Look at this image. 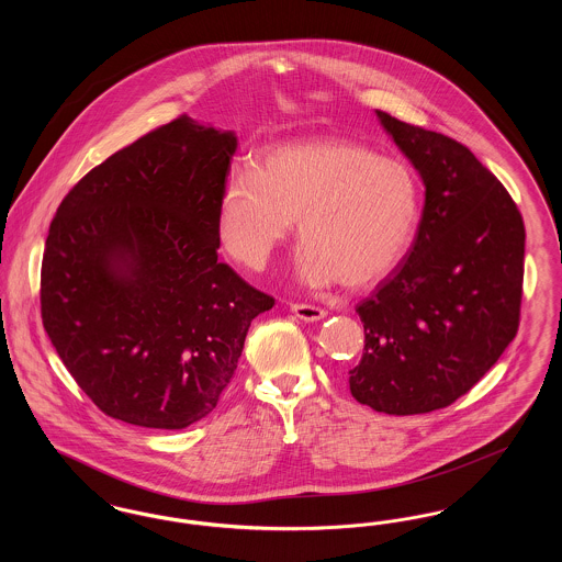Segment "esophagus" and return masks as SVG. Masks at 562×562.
<instances>
[{
    "instance_id": "1",
    "label": "esophagus",
    "mask_w": 562,
    "mask_h": 562,
    "mask_svg": "<svg viewBox=\"0 0 562 562\" xmlns=\"http://www.w3.org/2000/svg\"><path fill=\"white\" fill-rule=\"evenodd\" d=\"M291 312H293L299 321L305 322H318L326 316V312L321 310V307H316V305H303V303H293V305H291Z\"/></svg>"
}]
</instances>
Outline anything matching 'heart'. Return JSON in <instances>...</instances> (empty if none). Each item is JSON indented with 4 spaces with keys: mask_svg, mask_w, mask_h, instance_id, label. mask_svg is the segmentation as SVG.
<instances>
[{
    "mask_svg": "<svg viewBox=\"0 0 562 562\" xmlns=\"http://www.w3.org/2000/svg\"><path fill=\"white\" fill-rule=\"evenodd\" d=\"M296 221V273L307 286L358 289L406 257L419 223L413 170L344 138L268 149L221 195L218 238L248 269H263Z\"/></svg>",
    "mask_w": 562,
    "mask_h": 562,
    "instance_id": "b5f03b06",
    "label": "heart"
}]
</instances>
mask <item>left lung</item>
Instances as JSON below:
<instances>
[{"mask_svg":"<svg viewBox=\"0 0 562 562\" xmlns=\"http://www.w3.org/2000/svg\"><path fill=\"white\" fill-rule=\"evenodd\" d=\"M374 113L419 172L426 204L408 257L356 307L364 353L349 390L379 413L419 415L472 390L516 337L525 225L468 147Z\"/></svg>","mask_w":562,"mask_h":562,"instance_id":"obj_1","label":"left lung"}]
</instances>
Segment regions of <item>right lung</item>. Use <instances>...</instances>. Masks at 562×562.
I'll return each instance as SVG.
<instances>
[{"instance_id":"right-lung-1","label":"right lung","mask_w":562,"mask_h":562,"mask_svg":"<svg viewBox=\"0 0 562 562\" xmlns=\"http://www.w3.org/2000/svg\"><path fill=\"white\" fill-rule=\"evenodd\" d=\"M238 136L188 115L92 168L54 216L42 321L109 417L183 429L213 413L273 299L218 263Z\"/></svg>"}]
</instances>
